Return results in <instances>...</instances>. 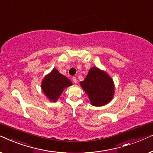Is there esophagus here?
Segmentation results:
<instances>
[{"label":"esophagus","instance_id":"obj_1","mask_svg":"<svg viewBox=\"0 0 153 153\" xmlns=\"http://www.w3.org/2000/svg\"><path fill=\"white\" fill-rule=\"evenodd\" d=\"M72 81H73V82H74V83H77V79H76V78L75 76H73L72 77Z\"/></svg>","mask_w":153,"mask_h":153}]
</instances>
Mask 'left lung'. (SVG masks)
<instances>
[{
  "mask_svg": "<svg viewBox=\"0 0 153 153\" xmlns=\"http://www.w3.org/2000/svg\"><path fill=\"white\" fill-rule=\"evenodd\" d=\"M81 86L88 96L91 104L102 106L109 103L114 95L115 86L111 77L97 67L90 69Z\"/></svg>",
  "mask_w": 153,
  "mask_h": 153,
  "instance_id": "obj_1",
  "label": "left lung"
}]
</instances>
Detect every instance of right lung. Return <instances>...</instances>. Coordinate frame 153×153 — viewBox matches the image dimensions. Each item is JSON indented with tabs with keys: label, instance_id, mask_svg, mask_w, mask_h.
I'll return each mask as SVG.
<instances>
[{
	"label": "right lung",
	"instance_id": "1",
	"mask_svg": "<svg viewBox=\"0 0 153 153\" xmlns=\"http://www.w3.org/2000/svg\"><path fill=\"white\" fill-rule=\"evenodd\" d=\"M72 85V81L68 77L60 74L57 69L53 68L49 74L44 77L41 88L50 102H55L62 93L63 90Z\"/></svg>",
	"mask_w": 153,
	"mask_h": 153
}]
</instances>
